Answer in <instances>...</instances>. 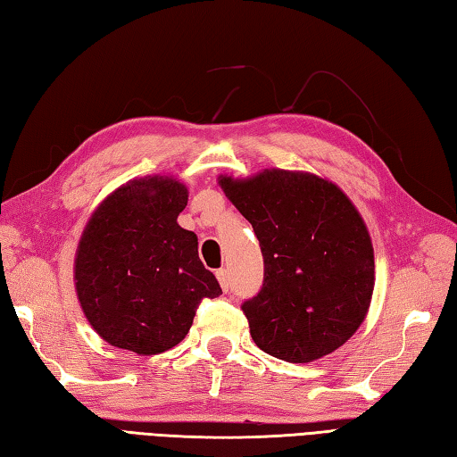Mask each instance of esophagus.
<instances>
[{
  "instance_id": "obj_1",
  "label": "esophagus",
  "mask_w": 457,
  "mask_h": 457,
  "mask_svg": "<svg viewBox=\"0 0 457 457\" xmlns=\"http://www.w3.org/2000/svg\"><path fill=\"white\" fill-rule=\"evenodd\" d=\"M216 277L220 280L223 293H228V290H229V270L228 269H218L216 270Z\"/></svg>"
}]
</instances>
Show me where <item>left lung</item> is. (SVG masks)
<instances>
[{
	"label": "left lung",
	"instance_id": "left-lung-1",
	"mask_svg": "<svg viewBox=\"0 0 457 457\" xmlns=\"http://www.w3.org/2000/svg\"><path fill=\"white\" fill-rule=\"evenodd\" d=\"M221 188L253 226L263 287L241 310L265 353L308 363L361 326L375 285L373 245L345 194L314 174L265 170Z\"/></svg>",
	"mask_w": 457,
	"mask_h": 457
}]
</instances>
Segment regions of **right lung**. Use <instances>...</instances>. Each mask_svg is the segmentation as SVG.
Returning <instances> with one entry per match:
<instances>
[{
    "instance_id": "add662e5",
    "label": "right lung",
    "mask_w": 457,
    "mask_h": 457,
    "mask_svg": "<svg viewBox=\"0 0 457 457\" xmlns=\"http://www.w3.org/2000/svg\"><path fill=\"white\" fill-rule=\"evenodd\" d=\"M188 192L172 179L133 180L94 212L76 253L82 310L105 342L139 355L180 344L204 298L221 295L198 237L177 218Z\"/></svg>"
}]
</instances>
